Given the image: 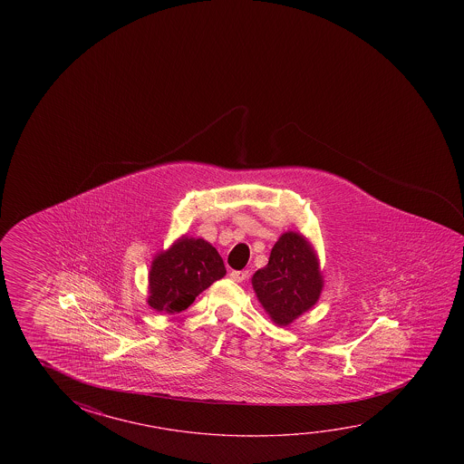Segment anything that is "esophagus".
I'll return each instance as SVG.
<instances>
[{
	"label": "esophagus",
	"instance_id": "1",
	"mask_svg": "<svg viewBox=\"0 0 464 464\" xmlns=\"http://www.w3.org/2000/svg\"><path fill=\"white\" fill-rule=\"evenodd\" d=\"M249 276V272L247 270H233L231 274H229V278L233 281H237V283H241V281L246 280Z\"/></svg>",
	"mask_w": 464,
	"mask_h": 464
}]
</instances>
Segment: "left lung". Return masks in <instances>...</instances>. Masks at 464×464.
Returning a JSON list of instances; mask_svg holds the SVG:
<instances>
[{
	"instance_id": "8db88e82",
	"label": "left lung",
	"mask_w": 464,
	"mask_h": 464,
	"mask_svg": "<svg viewBox=\"0 0 464 464\" xmlns=\"http://www.w3.org/2000/svg\"><path fill=\"white\" fill-rule=\"evenodd\" d=\"M262 307L280 327H288L319 301L324 288L319 260L304 236L288 231L270 252L268 264L252 276Z\"/></svg>"
}]
</instances>
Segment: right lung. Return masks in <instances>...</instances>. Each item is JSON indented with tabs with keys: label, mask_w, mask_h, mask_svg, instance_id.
<instances>
[{
	"label": "right lung",
	"mask_w": 464,
	"mask_h": 464,
	"mask_svg": "<svg viewBox=\"0 0 464 464\" xmlns=\"http://www.w3.org/2000/svg\"><path fill=\"white\" fill-rule=\"evenodd\" d=\"M225 275L223 258L212 244L183 236L153 258L147 303L157 312L186 311L204 289Z\"/></svg>",
	"instance_id": "1"
}]
</instances>
